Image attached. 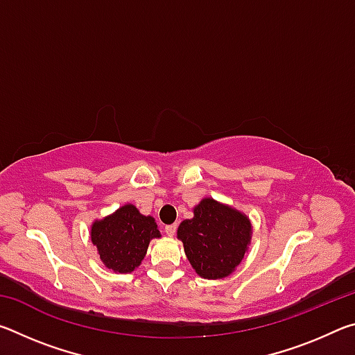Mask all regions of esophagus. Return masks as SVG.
<instances>
[{
  "instance_id": "obj_1",
  "label": "esophagus",
  "mask_w": 355,
  "mask_h": 355,
  "mask_svg": "<svg viewBox=\"0 0 355 355\" xmlns=\"http://www.w3.org/2000/svg\"><path fill=\"white\" fill-rule=\"evenodd\" d=\"M166 235H169V236H173L175 235V232H177V224H169V225H166Z\"/></svg>"
}]
</instances>
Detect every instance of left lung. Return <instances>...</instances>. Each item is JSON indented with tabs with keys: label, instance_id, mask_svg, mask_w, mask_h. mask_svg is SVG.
I'll return each instance as SVG.
<instances>
[{
	"label": "left lung",
	"instance_id": "8db88e82",
	"mask_svg": "<svg viewBox=\"0 0 355 355\" xmlns=\"http://www.w3.org/2000/svg\"><path fill=\"white\" fill-rule=\"evenodd\" d=\"M191 266L203 279H224L243 261L252 239V225L238 209L203 199L194 208V218L177 230Z\"/></svg>",
	"mask_w": 355,
	"mask_h": 355
}]
</instances>
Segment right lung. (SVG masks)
<instances>
[{
    "label": "right lung",
    "instance_id": "obj_1",
    "mask_svg": "<svg viewBox=\"0 0 355 355\" xmlns=\"http://www.w3.org/2000/svg\"><path fill=\"white\" fill-rule=\"evenodd\" d=\"M159 236L152 216L141 214L131 203L95 220L91 228V239L97 245L100 260L107 269L120 274L133 272L146 257L150 239Z\"/></svg>",
    "mask_w": 355,
    "mask_h": 355
}]
</instances>
